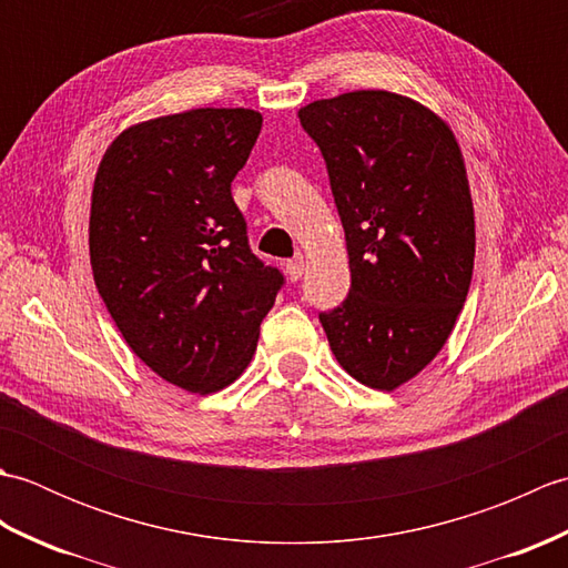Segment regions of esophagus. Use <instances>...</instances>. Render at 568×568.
I'll use <instances>...</instances> for the list:
<instances>
[{
    "instance_id": "34e87169",
    "label": "esophagus",
    "mask_w": 568,
    "mask_h": 568,
    "mask_svg": "<svg viewBox=\"0 0 568 568\" xmlns=\"http://www.w3.org/2000/svg\"><path fill=\"white\" fill-rule=\"evenodd\" d=\"M303 273H305V268H303V258H293V261H287V263H285V275L291 277L293 283H297L300 277H303Z\"/></svg>"
}]
</instances>
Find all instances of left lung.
Instances as JSON below:
<instances>
[{
    "mask_svg": "<svg viewBox=\"0 0 568 568\" xmlns=\"http://www.w3.org/2000/svg\"><path fill=\"white\" fill-rule=\"evenodd\" d=\"M297 116L327 163L352 268L320 322L348 376L393 390L439 354L466 303L476 224L462 151L427 106L383 90Z\"/></svg>",
    "mask_w": 568,
    "mask_h": 568,
    "instance_id": "1",
    "label": "left lung"
}]
</instances>
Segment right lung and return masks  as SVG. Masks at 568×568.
Instances as JSON below:
<instances>
[{
    "label": "right lung",
    "mask_w": 568,
    "mask_h": 568,
    "mask_svg": "<svg viewBox=\"0 0 568 568\" xmlns=\"http://www.w3.org/2000/svg\"><path fill=\"white\" fill-rule=\"evenodd\" d=\"M263 116L190 110L126 129L90 210L94 285L143 364L190 393L236 381L285 285L248 246L232 180Z\"/></svg>",
    "instance_id": "obj_1"
}]
</instances>
